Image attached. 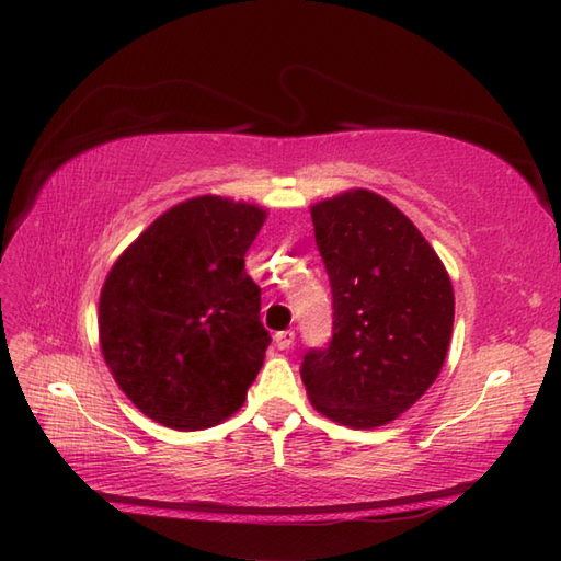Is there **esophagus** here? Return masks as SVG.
<instances>
[{
    "label": "esophagus",
    "instance_id": "34e87169",
    "mask_svg": "<svg viewBox=\"0 0 561 561\" xmlns=\"http://www.w3.org/2000/svg\"><path fill=\"white\" fill-rule=\"evenodd\" d=\"M294 330H282L274 335V344H277V350H289L294 344Z\"/></svg>",
    "mask_w": 561,
    "mask_h": 561
}]
</instances>
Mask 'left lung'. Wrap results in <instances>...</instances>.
<instances>
[{
	"mask_svg": "<svg viewBox=\"0 0 561 561\" xmlns=\"http://www.w3.org/2000/svg\"><path fill=\"white\" fill-rule=\"evenodd\" d=\"M332 289V337L304 354L308 398L356 428L410 410L444 366L453 287L434 248L371 190H350L311 209Z\"/></svg>",
	"mask_w": 561,
	"mask_h": 561,
	"instance_id": "1",
	"label": "left lung"
}]
</instances>
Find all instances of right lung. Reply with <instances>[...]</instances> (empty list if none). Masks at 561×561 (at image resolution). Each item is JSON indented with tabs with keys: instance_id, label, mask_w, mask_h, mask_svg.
Listing matches in <instances>:
<instances>
[{
	"instance_id": "add662e5",
	"label": "right lung",
	"mask_w": 561,
	"mask_h": 561,
	"mask_svg": "<svg viewBox=\"0 0 561 561\" xmlns=\"http://www.w3.org/2000/svg\"><path fill=\"white\" fill-rule=\"evenodd\" d=\"M265 209L193 197L153 221L105 277L103 359L137 408L197 432L245 402L265 362L260 287L245 272Z\"/></svg>"
}]
</instances>
